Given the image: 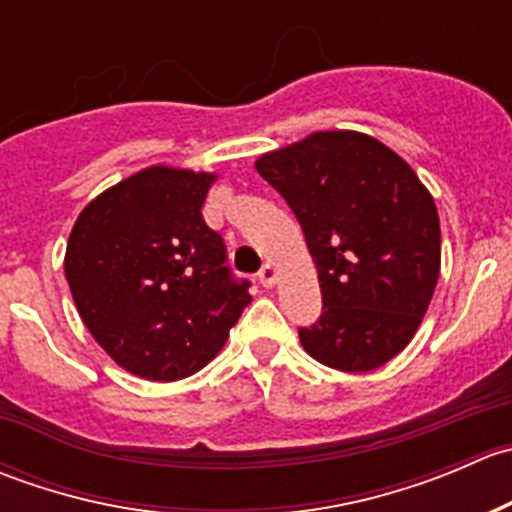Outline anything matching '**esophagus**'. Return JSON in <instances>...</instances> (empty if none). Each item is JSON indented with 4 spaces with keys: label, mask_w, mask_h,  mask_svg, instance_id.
<instances>
[{
    "label": "esophagus",
    "mask_w": 512,
    "mask_h": 512,
    "mask_svg": "<svg viewBox=\"0 0 512 512\" xmlns=\"http://www.w3.org/2000/svg\"><path fill=\"white\" fill-rule=\"evenodd\" d=\"M257 280H260V285L265 289H272L277 285V280H280V272H277L275 265H270V262H267V265L260 270V277H257Z\"/></svg>",
    "instance_id": "1"
}]
</instances>
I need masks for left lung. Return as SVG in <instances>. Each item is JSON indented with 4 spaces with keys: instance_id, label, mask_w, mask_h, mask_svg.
Segmentation results:
<instances>
[{
    "instance_id": "8db88e82",
    "label": "left lung",
    "mask_w": 512,
    "mask_h": 512,
    "mask_svg": "<svg viewBox=\"0 0 512 512\" xmlns=\"http://www.w3.org/2000/svg\"><path fill=\"white\" fill-rule=\"evenodd\" d=\"M255 168L297 215L317 267L322 317L304 352L349 374L384 366L421 327L441 275L433 195L409 163L359 131H317Z\"/></svg>"
}]
</instances>
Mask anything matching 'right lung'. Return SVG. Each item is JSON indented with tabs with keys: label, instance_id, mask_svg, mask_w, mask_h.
<instances>
[{
	"label": "right lung",
	"instance_id": "add662e5",
	"mask_svg": "<svg viewBox=\"0 0 512 512\" xmlns=\"http://www.w3.org/2000/svg\"><path fill=\"white\" fill-rule=\"evenodd\" d=\"M218 173L156 163L98 193L66 242L81 322L121 369L178 381L208 366L250 304L203 220Z\"/></svg>",
	"mask_w": 512,
	"mask_h": 512
}]
</instances>
